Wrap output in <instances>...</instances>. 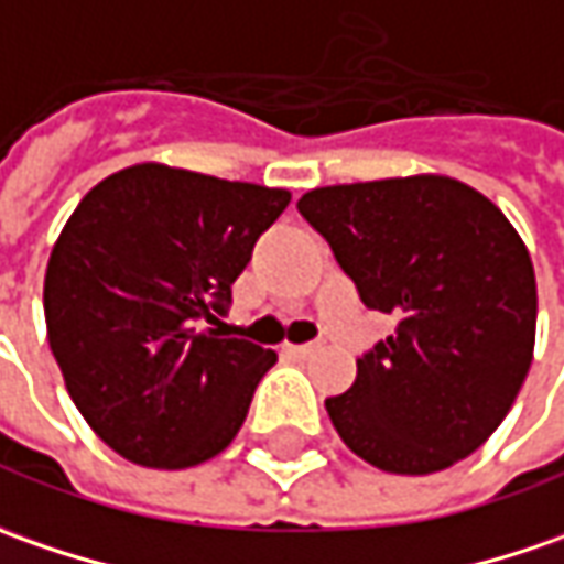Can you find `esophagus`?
<instances>
[{
  "label": "esophagus",
  "mask_w": 564,
  "mask_h": 564,
  "mask_svg": "<svg viewBox=\"0 0 564 564\" xmlns=\"http://www.w3.org/2000/svg\"><path fill=\"white\" fill-rule=\"evenodd\" d=\"M321 349V343H286L283 346V352H290V356H296V359H308V356H315Z\"/></svg>",
  "instance_id": "1"
}]
</instances>
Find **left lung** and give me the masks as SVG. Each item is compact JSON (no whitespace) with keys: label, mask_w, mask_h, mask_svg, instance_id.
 Segmentation results:
<instances>
[{"label":"left lung","mask_w":564,"mask_h":564,"mask_svg":"<svg viewBox=\"0 0 564 564\" xmlns=\"http://www.w3.org/2000/svg\"><path fill=\"white\" fill-rule=\"evenodd\" d=\"M300 215L361 302L397 318L356 383L324 399L343 443L390 475L471 456L509 415L534 359L528 246L484 193L443 174L308 189Z\"/></svg>","instance_id":"left-lung-1"}]
</instances>
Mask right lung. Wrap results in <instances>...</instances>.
<instances>
[{
	"instance_id": "right-lung-1",
	"label": "right lung",
	"mask_w": 564,
	"mask_h": 564,
	"mask_svg": "<svg viewBox=\"0 0 564 564\" xmlns=\"http://www.w3.org/2000/svg\"><path fill=\"white\" fill-rule=\"evenodd\" d=\"M286 205V189L143 162L74 208L43 283L50 349L118 456L189 468L237 437L278 352L205 324Z\"/></svg>"
}]
</instances>
